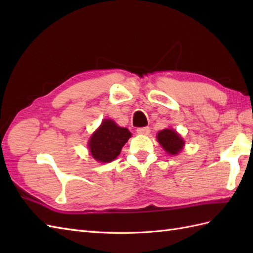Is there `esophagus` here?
I'll list each match as a JSON object with an SVG mask.
<instances>
[{"label":"esophagus","instance_id":"esophagus-1","mask_svg":"<svg viewBox=\"0 0 253 253\" xmlns=\"http://www.w3.org/2000/svg\"><path fill=\"white\" fill-rule=\"evenodd\" d=\"M137 132L140 133V135H149L150 128L148 126H146V127H139V128H137Z\"/></svg>","mask_w":253,"mask_h":253}]
</instances>
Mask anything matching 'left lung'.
Segmentation results:
<instances>
[{
    "instance_id": "1",
    "label": "left lung",
    "mask_w": 253,
    "mask_h": 253,
    "mask_svg": "<svg viewBox=\"0 0 253 253\" xmlns=\"http://www.w3.org/2000/svg\"><path fill=\"white\" fill-rule=\"evenodd\" d=\"M158 141L169 154H177L184 147V140L173 129H163L158 133Z\"/></svg>"
}]
</instances>
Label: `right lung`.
Here are the masks:
<instances>
[{
	"label": "right lung",
	"instance_id": "right-lung-1",
	"mask_svg": "<svg viewBox=\"0 0 253 253\" xmlns=\"http://www.w3.org/2000/svg\"><path fill=\"white\" fill-rule=\"evenodd\" d=\"M130 137L127 128L118 127L112 120H104L89 140L91 155L99 162H111L117 158Z\"/></svg>",
	"mask_w": 253,
	"mask_h": 253
}]
</instances>
